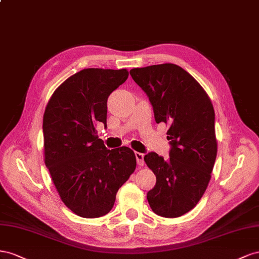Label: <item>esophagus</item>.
Segmentation results:
<instances>
[{
	"mask_svg": "<svg viewBox=\"0 0 259 259\" xmlns=\"http://www.w3.org/2000/svg\"><path fill=\"white\" fill-rule=\"evenodd\" d=\"M136 158H137V162L139 166H143L144 165V154L140 153V152H136Z\"/></svg>",
	"mask_w": 259,
	"mask_h": 259,
	"instance_id": "34e87169",
	"label": "esophagus"
}]
</instances>
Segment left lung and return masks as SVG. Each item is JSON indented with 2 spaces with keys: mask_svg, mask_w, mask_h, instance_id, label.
<instances>
[{
  "mask_svg": "<svg viewBox=\"0 0 259 259\" xmlns=\"http://www.w3.org/2000/svg\"><path fill=\"white\" fill-rule=\"evenodd\" d=\"M130 75L149 98L155 121L169 124V158L155 152L144 156L156 176L147 201L158 216L180 217L195 207L210 180L217 156L212 104L197 81L178 65L134 68Z\"/></svg>",
  "mask_w": 259,
  "mask_h": 259,
  "instance_id": "1",
  "label": "left lung"
}]
</instances>
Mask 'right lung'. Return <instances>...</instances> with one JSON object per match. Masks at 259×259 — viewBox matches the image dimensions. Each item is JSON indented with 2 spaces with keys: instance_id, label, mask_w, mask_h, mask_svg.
Segmentation results:
<instances>
[{
  "instance_id": "obj_1",
  "label": "right lung",
  "mask_w": 259,
  "mask_h": 259,
  "mask_svg": "<svg viewBox=\"0 0 259 259\" xmlns=\"http://www.w3.org/2000/svg\"><path fill=\"white\" fill-rule=\"evenodd\" d=\"M128 76L127 69L81 70L56 89L44 112L46 166L64 204L80 217L109 212L136 169L134 151L106 149L97 132L99 122L107 127L109 94Z\"/></svg>"
}]
</instances>
